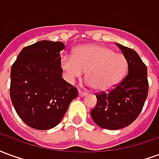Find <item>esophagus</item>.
Returning a JSON list of instances; mask_svg holds the SVG:
<instances>
[{"label":"esophagus","mask_w":159,"mask_h":159,"mask_svg":"<svg viewBox=\"0 0 159 159\" xmlns=\"http://www.w3.org/2000/svg\"><path fill=\"white\" fill-rule=\"evenodd\" d=\"M78 94H79V96L83 97V96H85V95H87V93L86 92H83V91H81V90H80Z\"/></svg>","instance_id":"34e87169"}]
</instances>
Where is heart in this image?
Listing matches in <instances>:
<instances>
[{"label": "heart", "instance_id": "1", "mask_svg": "<svg viewBox=\"0 0 159 159\" xmlns=\"http://www.w3.org/2000/svg\"><path fill=\"white\" fill-rule=\"evenodd\" d=\"M61 67L70 83L81 78L87 71L89 86L96 91H108L125 76L129 63L123 53L114 52L107 47L92 44L77 48L74 57L63 56Z\"/></svg>", "mask_w": 159, "mask_h": 159}]
</instances>
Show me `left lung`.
Segmentation results:
<instances>
[{
    "label": "left lung",
    "instance_id": "left-lung-1",
    "mask_svg": "<svg viewBox=\"0 0 159 159\" xmlns=\"http://www.w3.org/2000/svg\"><path fill=\"white\" fill-rule=\"evenodd\" d=\"M128 59L129 71L109 93H97V103L90 111L93 122L107 129L129 126L139 116L148 93L147 68L134 50L117 43Z\"/></svg>",
    "mask_w": 159,
    "mask_h": 159
}]
</instances>
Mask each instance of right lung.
<instances>
[{
	"label": "right lung",
	"mask_w": 159,
	"mask_h": 159,
	"mask_svg": "<svg viewBox=\"0 0 159 159\" xmlns=\"http://www.w3.org/2000/svg\"><path fill=\"white\" fill-rule=\"evenodd\" d=\"M61 42L40 41L21 50L11 69L10 96L24 123L33 129H50L65 116L78 94L62 78Z\"/></svg>",
	"instance_id": "obj_1"
}]
</instances>
